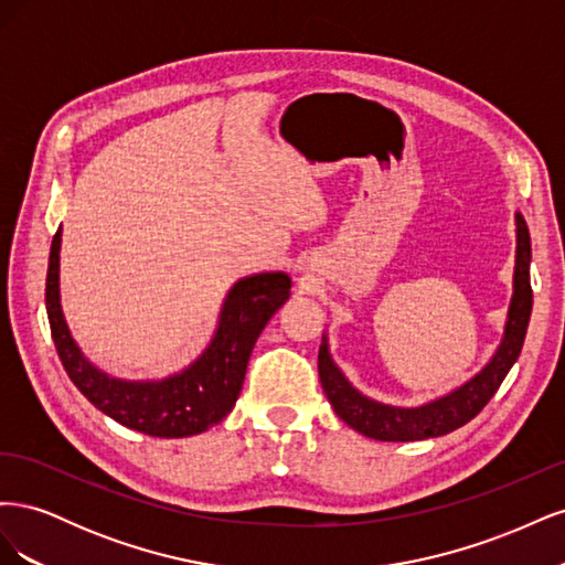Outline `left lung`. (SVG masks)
Here are the masks:
<instances>
[{
	"label": "left lung",
	"mask_w": 565,
	"mask_h": 565,
	"mask_svg": "<svg viewBox=\"0 0 565 565\" xmlns=\"http://www.w3.org/2000/svg\"><path fill=\"white\" fill-rule=\"evenodd\" d=\"M516 270H514V299L509 306V320L504 339L492 355V361L469 380L465 386L455 388L448 396L426 403L422 407H393L365 398L358 393L341 370L332 363L328 344L318 351V374L324 396L332 403L339 419H344L351 429L374 440H424L446 436L459 426L471 422L494 391L504 382L507 372L521 355L523 339L527 330L530 311H533V287H530V233L525 218L516 214Z\"/></svg>",
	"instance_id": "1"
}]
</instances>
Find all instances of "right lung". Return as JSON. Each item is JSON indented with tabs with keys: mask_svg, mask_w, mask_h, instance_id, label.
<instances>
[{
	"mask_svg": "<svg viewBox=\"0 0 565 565\" xmlns=\"http://www.w3.org/2000/svg\"><path fill=\"white\" fill-rule=\"evenodd\" d=\"M58 252L61 228L49 254L46 313L67 377L100 413L158 438L202 434L231 413L241 396L256 339L289 299L292 287L285 273H259L241 280L228 292L210 349L191 367L162 382H122L96 370L67 330L58 297Z\"/></svg>",
	"mask_w": 565,
	"mask_h": 565,
	"instance_id": "1",
	"label": "right lung"
}]
</instances>
